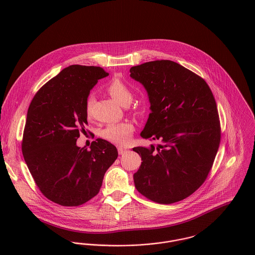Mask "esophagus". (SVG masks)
I'll return each instance as SVG.
<instances>
[{
  "label": "esophagus",
  "mask_w": 255,
  "mask_h": 255,
  "mask_svg": "<svg viewBox=\"0 0 255 255\" xmlns=\"http://www.w3.org/2000/svg\"><path fill=\"white\" fill-rule=\"evenodd\" d=\"M127 151H128V149H127V148H124V147H119V148H118V152H119V154H120V155L125 154Z\"/></svg>",
  "instance_id": "1"
}]
</instances>
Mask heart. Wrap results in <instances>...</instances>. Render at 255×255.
<instances>
[{
  "label": "heart",
  "instance_id": "b5f03b06",
  "mask_svg": "<svg viewBox=\"0 0 255 255\" xmlns=\"http://www.w3.org/2000/svg\"><path fill=\"white\" fill-rule=\"evenodd\" d=\"M107 91L111 97L120 105L125 106L129 104L132 98L131 90L120 79H113L108 86ZM93 104V97L90 96L86 102V114L89 116L91 107ZM134 131V127L131 123H113L108 125L101 132V135L110 141L111 143L117 145H127L130 142L132 133Z\"/></svg>",
  "mask_w": 255,
  "mask_h": 255
}]
</instances>
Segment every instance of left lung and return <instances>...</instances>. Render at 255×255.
Returning a JSON list of instances; mask_svg holds the SVG:
<instances>
[{
  "label": "left lung",
  "instance_id": "8db88e82",
  "mask_svg": "<svg viewBox=\"0 0 255 255\" xmlns=\"http://www.w3.org/2000/svg\"><path fill=\"white\" fill-rule=\"evenodd\" d=\"M129 73L145 88L150 103L140 135L160 142L132 148L142 160L134 185L158 203L182 200L204 182L218 151L221 128L213 93L204 79L169 60L144 63Z\"/></svg>",
  "mask_w": 255,
  "mask_h": 255
}]
</instances>
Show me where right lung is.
Here are the masks:
<instances>
[{
  "mask_svg": "<svg viewBox=\"0 0 255 255\" xmlns=\"http://www.w3.org/2000/svg\"><path fill=\"white\" fill-rule=\"evenodd\" d=\"M100 67L73 65L40 88L27 111L23 132L24 161L41 192L63 206H78L100 190L104 175L118 157L116 146L99 138L78 147L87 125L86 102Z\"/></svg>",
  "mask_w": 255,
  "mask_h": 255,
  "instance_id": "right-lung-1",
  "label": "right lung"
}]
</instances>
